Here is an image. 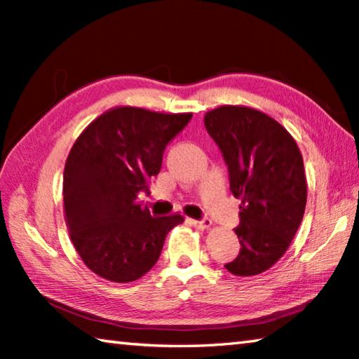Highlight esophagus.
<instances>
[{"label": "esophagus", "instance_id": "1", "mask_svg": "<svg viewBox=\"0 0 359 359\" xmlns=\"http://www.w3.org/2000/svg\"><path fill=\"white\" fill-rule=\"evenodd\" d=\"M193 224L198 229H208L212 226V220H209V218H204V220H193Z\"/></svg>", "mask_w": 359, "mask_h": 359}]
</instances>
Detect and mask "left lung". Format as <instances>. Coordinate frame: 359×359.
Listing matches in <instances>:
<instances>
[{
    "label": "left lung",
    "instance_id": "8db88e82",
    "mask_svg": "<svg viewBox=\"0 0 359 359\" xmlns=\"http://www.w3.org/2000/svg\"><path fill=\"white\" fill-rule=\"evenodd\" d=\"M204 125L226 161L231 191L241 199L234 229L241 252L224 267L239 277L258 276L283 257L302 222L307 180L301 150L285 126L253 107L212 109Z\"/></svg>",
    "mask_w": 359,
    "mask_h": 359
}]
</instances>
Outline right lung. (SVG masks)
Segmentation results:
<instances>
[{"label":"right lung","instance_id":"add662e5","mask_svg":"<svg viewBox=\"0 0 359 359\" xmlns=\"http://www.w3.org/2000/svg\"><path fill=\"white\" fill-rule=\"evenodd\" d=\"M191 112L117 106L85 128L66 158L65 222L79 257L106 280L141 278L160 258L166 234L184 215L151 217L137 203L160 172L166 144Z\"/></svg>","mask_w":359,"mask_h":359}]
</instances>
